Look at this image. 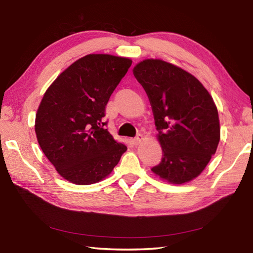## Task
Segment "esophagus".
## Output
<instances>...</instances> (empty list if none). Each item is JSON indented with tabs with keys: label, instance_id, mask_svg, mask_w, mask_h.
<instances>
[{
	"label": "esophagus",
	"instance_id": "34e87169",
	"mask_svg": "<svg viewBox=\"0 0 253 253\" xmlns=\"http://www.w3.org/2000/svg\"><path fill=\"white\" fill-rule=\"evenodd\" d=\"M142 139H143V135H142V134H138V135H137L136 137H134V138L132 139V142H133L134 145H138L139 142L142 141Z\"/></svg>",
	"mask_w": 253,
	"mask_h": 253
}]
</instances>
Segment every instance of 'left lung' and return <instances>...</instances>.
Segmentation results:
<instances>
[{
	"label": "left lung",
	"instance_id": "obj_1",
	"mask_svg": "<svg viewBox=\"0 0 253 253\" xmlns=\"http://www.w3.org/2000/svg\"><path fill=\"white\" fill-rule=\"evenodd\" d=\"M154 112L162 159L151 168L173 184L204 171L220 142V122L211 95L187 71L160 59H145L133 69Z\"/></svg>",
	"mask_w": 253,
	"mask_h": 253
}]
</instances>
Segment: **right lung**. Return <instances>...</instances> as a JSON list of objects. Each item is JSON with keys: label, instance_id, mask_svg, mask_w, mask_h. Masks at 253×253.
Listing matches in <instances>:
<instances>
[{"label": "right lung", "instance_id": "obj_1", "mask_svg": "<svg viewBox=\"0 0 253 253\" xmlns=\"http://www.w3.org/2000/svg\"><path fill=\"white\" fill-rule=\"evenodd\" d=\"M132 60L89 54L57 77L39 106V145L61 176L77 185L102 181L114 170L126 146L105 126L106 105Z\"/></svg>", "mask_w": 253, "mask_h": 253}]
</instances>
